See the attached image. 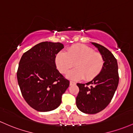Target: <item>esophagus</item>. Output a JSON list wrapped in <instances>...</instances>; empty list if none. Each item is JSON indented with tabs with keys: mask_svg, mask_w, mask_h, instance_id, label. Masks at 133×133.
I'll return each mask as SVG.
<instances>
[{
	"mask_svg": "<svg viewBox=\"0 0 133 133\" xmlns=\"http://www.w3.org/2000/svg\"><path fill=\"white\" fill-rule=\"evenodd\" d=\"M70 86H72V85H74V84H76V83L74 82V81H70Z\"/></svg>",
	"mask_w": 133,
	"mask_h": 133,
	"instance_id": "34e87169",
	"label": "esophagus"
}]
</instances>
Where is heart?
Wrapping results in <instances>:
<instances>
[{
    "label": "heart",
    "instance_id": "b5f03b06",
    "mask_svg": "<svg viewBox=\"0 0 133 133\" xmlns=\"http://www.w3.org/2000/svg\"><path fill=\"white\" fill-rule=\"evenodd\" d=\"M57 68L62 74H67V77L72 80H80L84 78L87 81L92 80L103 69L105 60L101 54L95 52L87 45L78 44L69 48L68 52H61L55 57Z\"/></svg>",
    "mask_w": 133,
    "mask_h": 133
}]
</instances>
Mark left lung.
<instances>
[{
	"instance_id": "obj_1",
	"label": "left lung",
	"mask_w": 133,
	"mask_h": 133,
	"mask_svg": "<svg viewBox=\"0 0 133 133\" xmlns=\"http://www.w3.org/2000/svg\"><path fill=\"white\" fill-rule=\"evenodd\" d=\"M92 44L103 55L105 64L102 72L92 81L83 84L77 83L79 91L76 97L79 110L88 114L103 110L109 104L119 84L117 60L107 49L98 43Z\"/></svg>"
}]
</instances>
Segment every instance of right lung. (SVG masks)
<instances>
[{
    "instance_id": "obj_1",
    "label": "right lung",
    "mask_w": 133,
    "mask_h": 133,
    "mask_svg": "<svg viewBox=\"0 0 133 133\" xmlns=\"http://www.w3.org/2000/svg\"><path fill=\"white\" fill-rule=\"evenodd\" d=\"M62 43L41 42L22 55L17 72L22 95L30 107L39 112H49L61 103L62 95L69 86L57 69L56 54Z\"/></svg>"
}]
</instances>
